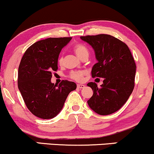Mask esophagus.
I'll use <instances>...</instances> for the list:
<instances>
[{
	"label": "esophagus",
	"instance_id": "34e87169",
	"mask_svg": "<svg viewBox=\"0 0 154 154\" xmlns=\"http://www.w3.org/2000/svg\"><path fill=\"white\" fill-rule=\"evenodd\" d=\"M85 87V85H83V84H77V88H84Z\"/></svg>",
	"mask_w": 154,
	"mask_h": 154
}]
</instances>
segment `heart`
I'll return each mask as SVG.
<instances>
[{"label": "heart", "mask_w": 154, "mask_h": 154, "mask_svg": "<svg viewBox=\"0 0 154 154\" xmlns=\"http://www.w3.org/2000/svg\"><path fill=\"white\" fill-rule=\"evenodd\" d=\"M73 51L75 52V54L80 59L85 57V56H88V54H89L87 48L85 46V45H82V44H77V45H75L73 48ZM59 64H62V57L59 58ZM85 74V72L84 71H73L70 73V77L76 81H82L83 79V77H84Z\"/></svg>", "instance_id": "obj_1"}]
</instances>
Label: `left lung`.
Instances as JSON below:
<instances>
[{
    "label": "left lung",
    "mask_w": 154,
    "mask_h": 154,
    "mask_svg": "<svg viewBox=\"0 0 154 154\" xmlns=\"http://www.w3.org/2000/svg\"><path fill=\"white\" fill-rule=\"evenodd\" d=\"M94 50L97 63L92 68V77L103 78L98 88L89 82L93 96L89 107L100 115H109L121 109L135 86L136 65L128 45L109 35L80 37Z\"/></svg>",
    "instance_id": "1"
}]
</instances>
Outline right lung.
<instances>
[{"instance_id":"obj_1","label":"right lung","mask_w":154,"mask_h":154,"mask_svg":"<svg viewBox=\"0 0 154 154\" xmlns=\"http://www.w3.org/2000/svg\"><path fill=\"white\" fill-rule=\"evenodd\" d=\"M72 38H49L39 40L25 51L18 71V88L32 114L43 119L54 118L63 109L75 82L62 80L51 82L52 72L58 69L61 49Z\"/></svg>"}]
</instances>
